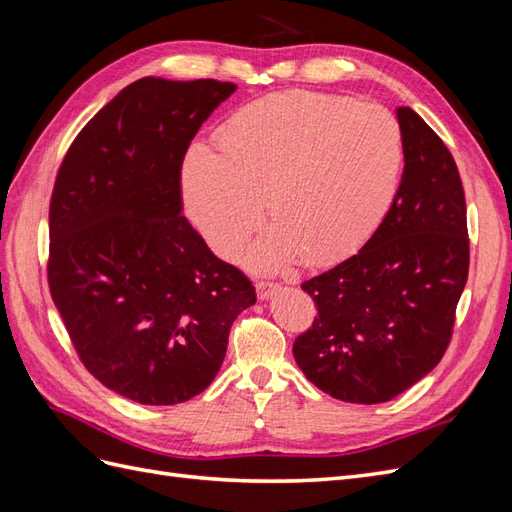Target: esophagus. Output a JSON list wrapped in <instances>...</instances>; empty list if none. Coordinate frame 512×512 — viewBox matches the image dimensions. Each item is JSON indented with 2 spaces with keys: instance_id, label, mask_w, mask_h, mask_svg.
Segmentation results:
<instances>
[{
  "instance_id": "1",
  "label": "esophagus",
  "mask_w": 512,
  "mask_h": 512,
  "mask_svg": "<svg viewBox=\"0 0 512 512\" xmlns=\"http://www.w3.org/2000/svg\"><path fill=\"white\" fill-rule=\"evenodd\" d=\"M277 284H273V282H256V294H258V299L260 301H267L269 297H273V292H277Z\"/></svg>"
}]
</instances>
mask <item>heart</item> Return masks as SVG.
Wrapping results in <instances>:
<instances>
[{
  "instance_id": "1",
  "label": "heart",
  "mask_w": 512,
  "mask_h": 512,
  "mask_svg": "<svg viewBox=\"0 0 512 512\" xmlns=\"http://www.w3.org/2000/svg\"><path fill=\"white\" fill-rule=\"evenodd\" d=\"M220 151L196 145L183 200L207 243L230 256L265 215L275 222L243 258L260 271L305 254L337 262L369 241L395 203L404 134L380 104L288 91L245 104L220 130Z\"/></svg>"
}]
</instances>
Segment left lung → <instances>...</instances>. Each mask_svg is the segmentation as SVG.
Listing matches in <instances>:
<instances>
[{
  "instance_id": "obj_1",
  "label": "left lung",
  "mask_w": 512,
  "mask_h": 512,
  "mask_svg": "<svg viewBox=\"0 0 512 512\" xmlns=\"http://www.w3.org/2000/svg\"><path fill=\"white\" fill-rule=\"evenodd\" d=\"M404 175L395 203L359 254L303 290L318 316L292 354L320 391L350 404H382L425 378L453 335L468 282L466 196L442 138L399 106Z\"/></svg>"
}]
</instances>
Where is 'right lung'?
I'll return each mask as SVG.
<instances>
[{
  "instance_id": "1",
  "label": "right lung",
  "mask_w": 512,
  "mask_h": 512,
  "mask_svg": "<svg viewBox=\"0 0 512 512\" xmlns=\"http://www.w3.org/2000/svg\"><path fill=\"white\" fill-rule=\"evenodd\" d=\"M235 83L147 79L74 138L49 211V288L83 365L136 404L173 406L218 376L252 282L183 218L181 164Z\"/></svg>"
}]
</instances>
